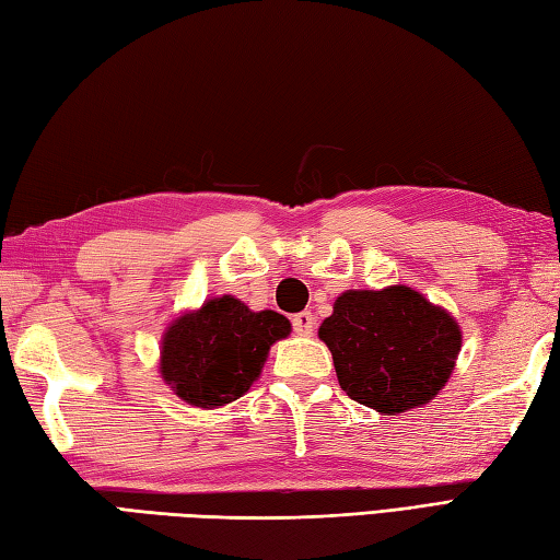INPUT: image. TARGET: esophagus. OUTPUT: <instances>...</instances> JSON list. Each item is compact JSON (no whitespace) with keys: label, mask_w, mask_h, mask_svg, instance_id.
I'll return each mask as SVG.
<instances>
[{"label":"esophagus","mask_w":560,"mask_h":560,"mask_svg":"<svg viewBox=\"0 0 560 560\" xmlns=\"http://www.w3.org/2000/svg\"><path fill=\"white\" fill-rule=\"evenodd\" d=\"M292 326H294V331H298L300 336H312V334H314V326H316L314 314H312V312H300V314H294Z\"/></svg>","instance_id":"1"}]
</instances>
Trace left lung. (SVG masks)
<instances>
[{"instance_id": "8db88e82", "label": "left lung", "mask_w": 560, "mask_h": 560, "mask_svg": "<svg viewBox=\"0 0 560 560\" xmlns=\"http://www.w3.org/2000/svg\"><path fill=\"white\" fill-rule=\"evenodd\" d=\"M319 339L329 346L343 393L383 415L434 399L460 351L458 322L407 284L346 290L322 322Z\"/></svg>"}]
</instances>
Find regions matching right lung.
<instances>
[{
  "label": "right lung",
  "mask_w": 560,
  "mask_h": 560,
  "mask_svg": "<svg viewBox=\"0 0 560 560\" xmlns=\"http://www.w3.org/2000/svg\"><path fill=\"white\" fill-rule=\"evenodd\" d=\"M278 312H250L224 294L167 326L161 375L187 405L214 409L234 402L258 380L270 346L290 334Z\"/></svg>",
  "instance_id": "1"
}]
</instances>
